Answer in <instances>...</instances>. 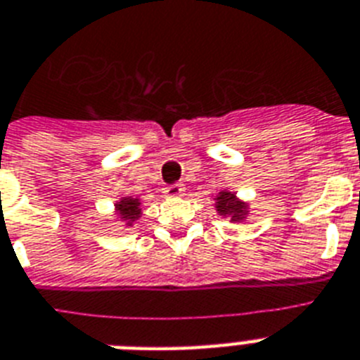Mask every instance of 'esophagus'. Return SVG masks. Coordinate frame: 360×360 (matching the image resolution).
I'll return each mask as SVG.
<instances>
[{
	"mask_svg": "<svg viewBox=\"0 0 360 360\" xmlns=\"http://www.w3.org/2000/svg\"><path fill=\"white\" fill-rule=\"evenodd\" d=\"M183 192H185V186L181 183H174V185H168L165 188V194L168 198H179V195H183Z\"/></svg>",
	"mask_w": 360,
	"mask_h": 360,
	"instance_id": "34e87169",
	"label": "esophagus"
}]
</instances>
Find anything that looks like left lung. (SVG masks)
<instances>
[{
    "label": "left lung",
    "instance_id": "1",
    "mask_svg": "<svg viewBox=\"0 0 360 360\" xmlns=\"http://www.w3.org/2000/svg\"><path fill=\"white\" fill-rule=\"evenodd\" d=\"M217 210L221 214L231 216L232 221L241 219V216L245 214V205L241 201H236V195L229 194V192H221L217 195Z\"/></svg>",
    "mask_w": 360,
    "mask_h": 360
}]
</instances>
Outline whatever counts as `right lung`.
Returning a JSON list of instances; mask_svg holds the SVG:
<instances>
[{
  "label": "right lung",
  "instance_id": "right-lung-1",
  "mask_svg": "<svg viewBox=\"0 0 360 360\" xmlns=\"http://www.w3.org/2000/svg\"><path fill=\"white\" fill-rule=\"evenodd\" d=\"M139 199H134V198H126L122 199V203L117 205V210H119V214L122 216V219H126V221H129L128 225H131V223L135 221L139 217V214H141V208H139Z\"/></svg>",
  "mask_w": 360,
  "mask_h": 360
}]
</instances>
